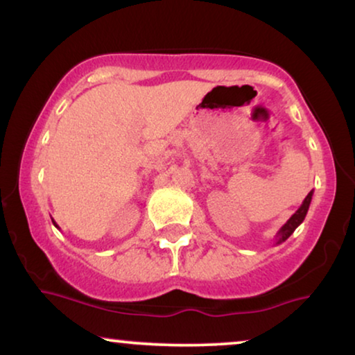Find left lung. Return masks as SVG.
Returning a JSON list of instances; mask_svg holds the SVG:
<instances>
[{
  "mask_svg": "<svg viewBox=\"0 0 355 355\" xmlns=\"http://www.w3.org/2000/svg\"><path fill=\"white\" fill-rule=\"evenodd\" d=\"M312 196H313V191H310L309 196L304 198L302 205H300V207L297 208V211H295L294 215L291 216L289 220L286 221L283 226H281V230H279L278 232H276V236H275L276 245L281 244V242H284L286 239H288V237H289L291 234H293V232H294L295 230H297V226H300V223H302V221L305 220V215H307V211H309L310 202H312Z\"/></svg>",
  "mask_w": 355,
  "mask_h": 355,
  "instance_id": "left-lung-1",
  "label": "left lung"
}]
</instances>
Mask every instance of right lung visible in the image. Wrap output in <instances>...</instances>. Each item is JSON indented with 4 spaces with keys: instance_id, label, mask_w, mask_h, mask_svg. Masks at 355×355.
Returning a JSON list of instances; mask_svg holds the SVG:
<instances>
[{
    "instance_id": "right-lung-1",
    "label": "right lung",
    "mask_w": 355,
    "mask_h": 355,
    "mask_svg": "<svg viewBox=\"0 0 355 355\" xmlns=\"http://www.w3.org/2000/svg\"><path fill=\"white\" fill-rule=\"evenodd\" d=\"M51 221H53V225H55V226L58 227V230H60V226H58V225H56V221H55V220H53V218H51Z\"/></svg>"
}]
</instances>
